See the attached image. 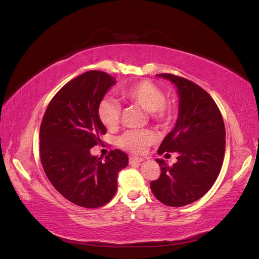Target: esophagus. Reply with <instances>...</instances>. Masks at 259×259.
<instances>
[{"instance_id": "1", "label": "esophagus", "mask_w": 259, "mask_h": 259, "mask_svg": "<svg viewBox=\"0 0 259 259\" xmlns=\"http://www.w3.org/2000/svg\"><path fill=\"white\" fill-rule=\"evenodd\" d=\"M142 161H143V159L139 158V157H130L129 158V163L130 164H139V163H141Z\"/></svg>"}]
</instances>
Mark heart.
I'll use <instances>...</instances> for the list:
<instances>
[{
  "label": "heart",
  "mask_w": 259,
  "mask_h": 259,
  "mask_svg": "<svg viewBox=\"0 0 259 259\" xmlns=\"http://www.w3.org/2000/svg\"><path fill=\"white\" fill-rule=\"evenodd\" d=\"M123 100L140 106L150 112V117L160 125H169L177 115V106L165 99V93L157 83L150 80H139L120 90ZM121 106L112 98H104L98 104L97 115L106 128L116 129L121 118ZM155 140L149 130L127 131L119 138L118 143L122 149L132 153H142Z\"/></svg>",
  "instance_id": "obj_1"
}]
</instances>
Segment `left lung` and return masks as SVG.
Returning <instances> with one entry per match:
<instances>
[{
	"mask_svg": "<svg viewBox=\"0 0 259 259\" xmlns=\"http://www.w3.org/2000/svg\"><path fill=\"white\" fill-rule=\"evenodd\" d=\"M157 76L178 88L179 117L167 134L159 154L177 152V163L169 166L157 159L161 167L151 191L164 205L180 207L201 198L218 179L225 154V125L222 113L205 90L186 78L172 74Z\"/></svg>",
	"mask_w": 259,
	"mask_h": 259,
	"instance_id": "8db88e82",
	"label": "left lung"
}]
</instances>
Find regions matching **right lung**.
Masks as SVG:
<instances>
[{
  "instance_id": "obj_1",
  "label": "right lung",
  "mask_w": 259,
  "mask_h": 259,
  "mask_svg": "<svg viewBox=\"0 0 259 259\" xmlns=\"http://www.w3.org/2000/svg\"><path fill=\"white\" fill-rule=\"evenodd\" d=\"M116 79L89 70L71 79L54 96L39 129V157L46 177L59 193L78 206L105 205L117 191L118 172L128 165L121 150L95 157L106 127L99 120L100 100Z\"/></svg>"
}]
</instances>
